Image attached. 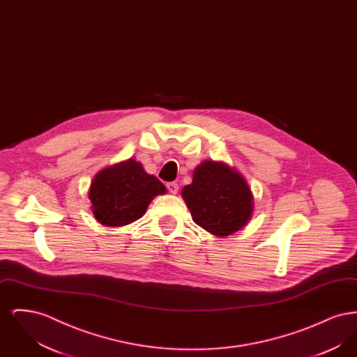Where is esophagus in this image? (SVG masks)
Wrapping results in <instances>:
<instances>
[{
  "mask_svg": "<svg viewBox=\"0 0 357 357\" xmlns=\"http://www.w3.org/2000/svg\"><path fill=\"white\" fill-rule=\"evenodd\" d=\"M178 183H175V182H170V183H167V190L170 191L171 194H176L178 192Z\"/></svg>",
  "mask_w": 357,
  "mask_h": 357,
  "instance_id": "1",
  "label": "esophagus"
}]
</instances>
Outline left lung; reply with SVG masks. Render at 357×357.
<instances>
[{"mask_svg":"<svg viewBox=\"0 0 357 357\" xmlns=\"http://www.w3.org/2000/svg\"><path fill=\"white\" fill-rule=\"evenodd\" d=\"M182 198L192 221L218 237L246 226L255 208L253 192L241 172L215 160H204L194 170Z\"/></svg>","mask_w":357,"mask_h":357,"instance_id":"left-lung-1","label":"left lung"}]
</instances>
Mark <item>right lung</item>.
Returning a JSON list of instances; mask_svg holds the SVG:
<instances>
[{"label": "right lung", "instance_id": "add662e5", "mask_svg": "<svg viewBox=\"0 0 357 357\" xmlns=\"http://www.w3.org/2000/svg\"><path fill=\"white\" fill-rule=\"evenodd\" d=\"M160 194H166L165 185L131 158L99 171L91 182L88 198L96 221L120 227L142 218Z\"/></svg>", "mask_w": 357, "mask_h": 357}]
</instances>
